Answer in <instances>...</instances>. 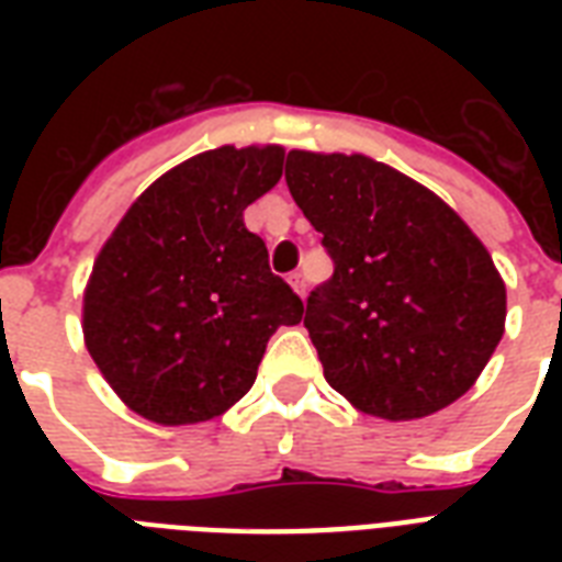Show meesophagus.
Instances as JSON below:
<instances>
[{
  "label": "esophagus",
  "mask_w": 562,
  "mask_h": 562,
  "mask_svg": "<svg viewBox=\"0 0 562 562\" xmlns=\"http://www.w3.org/2000/svg\"><path fill=\"white\" fill-rule=\"evenodd\" d=\"M289 282H291V289L297 291L300 297H303V294H306V280H303V273H291Z\"/></svg>",
  "instance_id": "esophagus-1"
}]
</instances>
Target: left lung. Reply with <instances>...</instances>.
Listing matches in <instances>:
<instances>
[{"instance_id":"1","label":"left lung","mask_w":562,"mask_h":562,"mask_svg":"<svg viewBox=\"0 0 562 562\" xmlns=\"http://www.w3.org/2000/svg\"><path fill=\"white\" fill-rule=\"evenodd\" d=\"M285 183L335 265L303 317L326 382L393 423L461 400L507 315L479 236L435 192L364 154L289 151Z\"/></svg>"}]
</instances>
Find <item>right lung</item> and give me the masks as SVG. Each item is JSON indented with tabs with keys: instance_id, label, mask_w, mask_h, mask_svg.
Masks as SVG:
<instances>
[{
	"instance_id": "right-lung-1",
	"label": "right lung",
	"mask_w": 562,
	"mask_h": 562,
	"mask_svg": "<svg viewBox=\"0 0 562 562\" xmlns=\"http://www.w3.org/2000/svg\"><path fill=\"white\" fill-rule=\"evenodd\" d=\"M280 145H221L154 180L95 256L83 341L127 408L160 426L224 414L265 347L303 317L245 210L282 178Z\"/></svg>"
}]
</instances>
